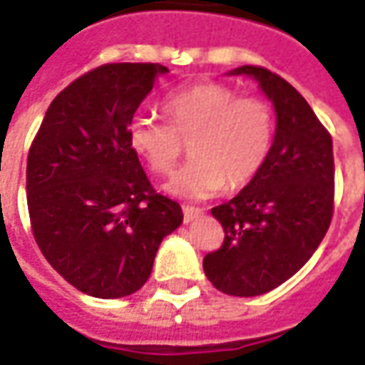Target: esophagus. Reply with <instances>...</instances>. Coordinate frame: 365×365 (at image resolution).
Wrapping results in <instances>:
<instances>
[{"instance_id": "esophagus-1", "label": "esophagus", "mask_w": 365, "mask_h": 365, "mask_svg": "<svg viewBox=\"0 0 365 365\" xmlns=\"http://www.w3.org/2000/svg\"><path fill=\"white\" fill-rule=\"evenodd\" d=\"M182 211H183V221L185 222L195 221L197 217H201V215H203V211H201V209H197V207H190V205H183Z\"/></svg>"}]
</instances>
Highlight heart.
I'll list each match as a JSON object with an SVG mask.
<instances>
[{"label":"heart","mask_w":365,"mask_h":365,"mask_svg":"<svg viewBox=\"0 0 365 365\" xmlns=\"http://www.w3.org/2000/svg\"><path fill=\"white\" fill-rule=\"evenodd\" d=\"M170 123L138 115L128 125V144L154 174L166 175L190 143L191 160L166 183L172 195L205 199L225 185L240 190L268 158L274 115L260 97H240L225 83H195L164 99Z\"/></svg>","instance_id":"heart-1"}]
</instances>
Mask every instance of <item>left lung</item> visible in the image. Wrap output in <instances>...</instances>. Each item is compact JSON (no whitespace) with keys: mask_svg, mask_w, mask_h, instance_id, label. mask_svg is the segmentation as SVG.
Segmentation results:
<instances>
[{"mask_svg":"<svg viewBox=\"0 0 365 365\" xmlns=\"http://www.w3.org/2000/svg\"><path fill=\"white\" fill-rule=\"evenodd\" d=\"M230 74L254 78L275 109L264 166L245 190L211 213L225 229L203 258L209 282L227 295L254 297L297 274L319 248L334 211L332 136L289 82L262 66Z\"/></svg>","mask_w":365,"mask_h":365,"instance_id":"1","label":"left lung"}]
</instances>
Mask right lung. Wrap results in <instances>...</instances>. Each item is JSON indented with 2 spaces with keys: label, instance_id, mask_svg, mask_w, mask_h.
I'll use <instances>...</instances> for the list:
<instances>
[{
  "label": "right lung",
  "instance_id": "right-lung-1",
  "mask_svg": "<svg viewBox=\"0 0 365 365\" xmlns=\"http://www.w3.org/2000/svg\"><path fill=\"white\" fill-rule=\"evenodd\" d=\"M168 68L103 64L48 107L27 158V205L41 252L76 289L119 299L150 277L160 242L183 221L128 144L138 105Z\"/></svg>",
  "mask_w": 365,
  "mask_h": 365
}]
</instances>
